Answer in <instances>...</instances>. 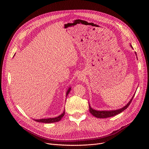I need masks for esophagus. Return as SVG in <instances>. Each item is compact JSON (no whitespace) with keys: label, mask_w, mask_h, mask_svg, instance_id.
I'll list each match as a JSON object with an SVG mask.
<instances>
[{"label":"esophagus","mask_w":149,"mask_h":149,"mask_svg":"<svg viewBox=\"0 0 149 149\" xmlns=\"http://www.w3.org/2000/svg\"><path fill=\"white\" fill-rule=\"evenodd\" d=\"M83 79H84V75H82V74H79V75H78V79L79 81H82Z\"/></svg>","instance_id":"34e87169"}]
</instances>
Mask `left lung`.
<instances>
[{
    "label": "left lung",
    "mask_w": 149,
    "mask_h": 149,
    "mask_svg": "<svg viewBox=\"0 0 149 149\" xmlns=\"http://www.w3.org/2000/svg\"><path fill=\"white\" fill-rule=\"evenodd\" d=\"M132 48H133L132 47V46L131 45ZM136 55H137L136 54V52H135ZM135 94H134V95L133 96V97L132 98V99L130 100V101L129 102V103L127 104V105H125V106H124V107H123V108L120 109H118V110H110V111H98V110H94L91 107L90 105L89 104V109H90V112L91 114H93L94 116H95V117L97 118H108V117H113V116H114L117 114H120V113H121L122 111H123L124 110H125L127 107H129V105L130 104L131 102L132 101L133 98H134V96Z\"/></svg>",
    "instance_id": "left-lung-1"
}]
</instances>
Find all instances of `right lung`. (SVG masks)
<instances>
[{
  "instance_id": "obj_1",
  "label": "right lung",
  "mask_w": 149,
  "mask_h": 149,
  "mask_svg": "<svg viewBox=\"0 0 149 149\" xmlns=\"http://www.w3.org/2000/svg\"><path fill=\"white\" fill-rule=\"evenodd\" d=\"M71 91V88H70L68 91H67V94H66V96L67 97V95H68L70 91ZM65 114V110L63 111V113L61 114L60 116L55 117V118H42V119H38V120H33L36 122H40V123H55V122H58L59 121H60L61 120V118L63 117Z\"/></svg>"
}]
</instances>
